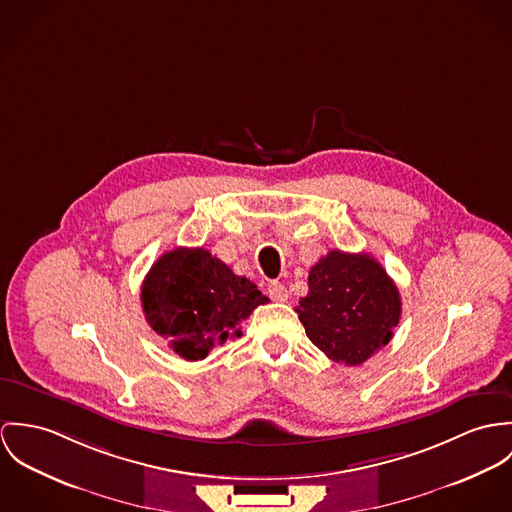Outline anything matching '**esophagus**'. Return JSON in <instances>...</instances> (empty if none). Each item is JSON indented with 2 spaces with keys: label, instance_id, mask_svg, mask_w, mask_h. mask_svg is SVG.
<instances>
[{
  "label": "esophagus",
  "instance_id": "obj_1",
  "mask_svg": "<svg viewBox=\"0 0 512 512\" xmlns=\"http://www.w3.org/2000/svg\"><path fill=\"white\" fill-rule=\"evenodd\" d=\"M267 292H269L271 300H275V302H286V300H288V290H286V286H284L283 283H279V281H273V283L269 284Z\"/></svg>",
  "mask_w": 512,
  "mask_h": 512
}]
</instances>
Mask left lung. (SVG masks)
<instances>
[{
  "mask_svg": "<svg viewBox=\"0 0 512 512\" xmlns=\"http://www.w3.org/2000/svg\"><path fill=\"white\" fill-rule=\"evenodd\" d=\"M397 284L367 253L332 249L308 275L294 308L310 341L332 361L361 365L393 338L400 320Z\"/></svg>",
  "mask_w": 512,
  "mask_h": 512,
  "instance_id": "8db88e82",
  "label": "left lung"
}]
</instances>
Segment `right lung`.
<instances>
[{
  "instance_id": "1",
  "label": "right lung",
  "mask_w": 512,
  "mask_h": 512,
  "mask_svg": "<svg viewBox=\"0 0 512 512\" xmlns=\"http://www.w3.org/2000/svg\"><path fill=\"white\" fill-rule=\"evenodd\" d=\"M267 302L255 283L202 247L161 255L141 286L147 324L186 361L204 359L212 347L241 336L239 324Z\"/></svg>"
}]
</instances>
